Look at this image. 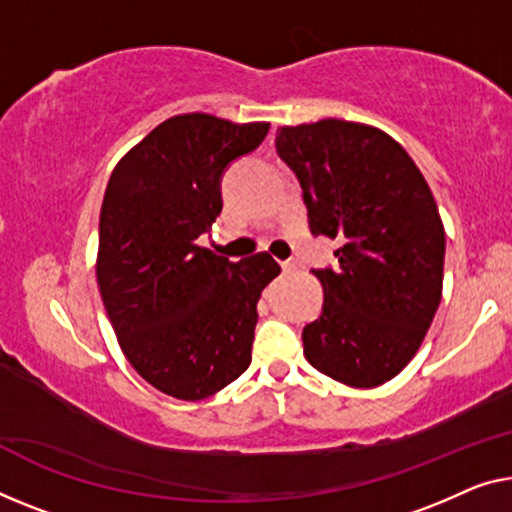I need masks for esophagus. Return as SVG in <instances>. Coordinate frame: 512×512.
Here are the masks:
<instances>
[{
	"label": "esophagus",
	"instance_id": "34e87169",
	"mask_svg": "<svg viewBox=\"0 0 512 512\" xmlns=\"http://www.w3.org/2000/svg\"><path fill=\"white\" fill-rule=\"evenodd\" d=\"M280 266H282V271H285V273H289V271H294V269H296V264H294V262H280Z\"/></svg>",
	"mask_w": 512,
	"mask_h": 512
}]
</instances>
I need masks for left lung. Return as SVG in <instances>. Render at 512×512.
<instances>
[{"label": "left lung", "instance_id": "1", "mask_svg": "<svg viewBox=\"0 0 512 512\" xmlns=\"http://www.w3.org/2000/svg\"><path fill=\"white\" fill-rule=\"evenodd\" d=\"M276 149L299 177L312 234L342 241L338 266L312 271L324 305L303 329V354L340 384L375 388L414 358L439 308L437 202L407 151L375 126H282Z\"/></svg>", "mask_w": 512, "mask_h": 512}]
</instances>
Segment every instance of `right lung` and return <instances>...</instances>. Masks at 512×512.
<instances>
[{"label": "right lung", "mask_w": 512, "mask_h": 512, "mask_svg": "<svg viewBox=\"0 0 512 512\" xmlns=\"http://www.w3.org/2000/svg\"><path fill=\"white\" fill-rule=\"evenodd\" d=\"M266 133V121L177 114L119 160L105 188L103 305L137 375L177 400L209 398L250 365L257 301L280 266L269 253L230 262L197 239L223 211L225 167Z\"/></svg>", "instance_id": "1"}]
</instances>
